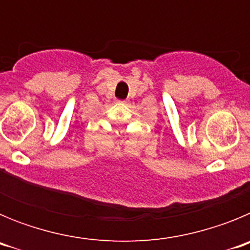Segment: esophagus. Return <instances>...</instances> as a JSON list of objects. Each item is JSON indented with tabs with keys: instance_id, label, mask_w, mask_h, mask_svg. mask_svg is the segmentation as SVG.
Returning <instances> with one entry per match:
<instances>
[{
	"instance_id": "esophagus-1",
	"label": "esophagus",
	"mask_w": 250,
	"mask_h": 250,
	"mask_svg": "<svg viewBox=\"0 0 250 250\" xmlns=\"http://www.w3.org/2000/svg\"><path fill=\"white\" fill-rule=\"evenodd\" d=\"M118 103H119V104H125V103H126V101H120V100H119Z\"/></svg>"
}]
</instances>
